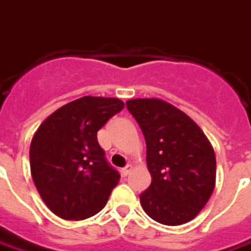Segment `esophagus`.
Listing matches in <instances>:
<instances>
[{
    "label": "esophagus",
    "mask_w": 251,
    "mask_h": 251,
    "mask_svg": "<svg viewBox=\"0 0 251 251\" xmlns=\"http://www.w3.org/2000/svg\"><path fill=\"white\" fill-rule=\"evenodd\" d=\"M131 171V166L129 164V166H126V167H124L122 170H121V174H122V176H127V175L130 174Z\"/></svg>",
    "instance_id": "obj_1"
}]
</instances>
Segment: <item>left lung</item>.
<instances>
[{"label": "left lung", "instance_id": "8db88e82", "mask_svg": "<svg viewBox=\"0 0 251 251\" xmlns=\"http://www.w3.org/2000/svg\"><path fill=\"white\" fill-rule=\"evenodd\" d=\"M129 113L147 144L152 182L140 194L144 211L157 223L179 226L197 216L216 182V157L199 125L160 99H131Z\"/></svg>", "mask_w": 251, "mask_h": 251}]
</instances>
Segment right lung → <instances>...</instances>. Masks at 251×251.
I'll list each match as a JSON object with an SVG mask.
<instances>
[{
	"label": "right lung",
	"instance_id": "right-lung-1",
	"mask_svg": "<svg viewBox=\"0 0 251 251\" xmlns=\"http://www.w3.org/2000/svg\"><path fill=\"white\" fill-rule=\"evenodd\" d=\"M115 98L84 96L65 104L35 133L29 163L40 197L65 220L96 215L121 175L107 162L98 130L124 108Z\"/></svg>",
	"mask_w": 251,
	"mask_h": 251
}]
</instances>
